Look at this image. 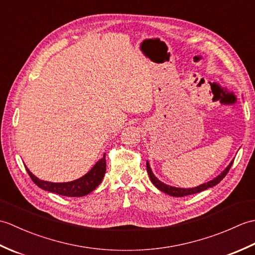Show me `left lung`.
I'll use <instances>...</instances> for the list:
<instances>
[{
    "mask_svg": "<svg viewBox=\"0 0 255 255\" xmlns=\"http://www.w3.org/2000/svg\"><path fill=\"white\" fill-rule=\"evenodd\" d=\"M232 163H234V161H232L231 163L226 167L225 171H223V173H221L220 175H218L217 177H215L214 180H211V181L205 183V184H202V185H199L197 187H194V188H178V187L170 186V185H166V184H164V183H162L161 181H159L158 178L154 176V174L152 173V170H151L150 164L148 163V162H147V172H148L151 182H152L153 185L158 189H160L161 192H163L165 194H169V195H171V196L183 197V196H187V195L199 193V192H202V191H205V189H207L209 187H213L215 185H217V184L227 175V173L229 172Z\"/></svg>",
    "mask_w": 255,
    "mask_h": 255,
    "instance_id": "left-lung-1",
    "label": "left lung"
}]
</instances>
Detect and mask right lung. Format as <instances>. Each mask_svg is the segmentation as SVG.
I'll list each match as a JSON object with an SVG mask.
<instances>
[{"instance_id": "1", "label": "right lung", "mask_w": 255, "mask_h": 255, "mask_svg": "<svg viewBox=\"0 0 255 255\" xmlns=\"http://www.w3.org/2000/svg\"><path fill=\"white\" fill-rule=\"evenodd\" d=\"M26 170L28 172L32 182H34L38 187L45 189V191L48 192L62 195V196L81 197L85 196V195H88L91 192H93L94 189L100 185L106 172V160L104 154L103 158L100 161H97L96 164L92 167V170L86 173L85 175L75 181L66 183H51L47 181H41L32 174L27 167Z\"/></svg>"}]
</instances>
